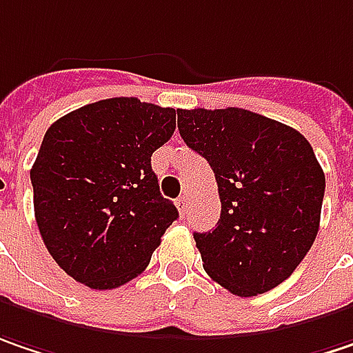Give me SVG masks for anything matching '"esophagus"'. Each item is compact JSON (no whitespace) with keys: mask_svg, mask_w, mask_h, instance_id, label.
I'll list each match as a JSON object with an SVG mask.
<instances>
[{"mask_svg":"<svg viewBox=\"0 0 353 353\" xmlns=\"http://www.w3.org/2000/svg\"><path fill=\"white\" fill-rule=\"evenodd\" d=\"M176 205H177V212H179L181 216H185V212H188V197L185 196L177 197Z\"/></svg>","mask_w":353,"mask_h":353,"instance_id":"esophagus-1","label":"esophagus"}]
</instances>
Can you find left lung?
Here are the masks:
<instances>
[{
	"label": "left lung",
	"mask_w": 353,
	"mask_h": 353,
	"mask_svg": "<svg viewBox=\"0 0 353 353\" xmlns=\"http://www.w3.org/2000/svg\"><path fill=\"white\" fill-rule=\"evenodd\" d=\"M177 130L218 181V225L194 234L205 274L241 298L280 285L320 230L325 176L310 141L241 108L177 110Z\"/></svg>",
	"instance_id": "8db88e82"
}]
</instances>
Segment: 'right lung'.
<instances>
[{
    "label": "right lung",
    "instance_id": "obj_1",
    "mask_svg": "<svg viewBox=\"0 0 353 353\" xmlns=\"http://www.w3.org/2000/svg\"><path fill=\"white\" fill-rule=\"evenodd\" d=\"M176 130V110L112 97L59 117L32 172L39 234L57 265L92 290L139 276L177 219L159 194L152 154Z\"/></svg>",
    "mask_w": 353,
    "mask_h": 353
}]
</instances>
